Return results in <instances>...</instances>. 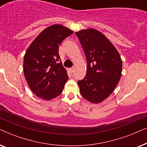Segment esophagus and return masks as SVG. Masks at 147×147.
I'll return each mask as SVG.
<instances>
[{"instance_id": "obj_1", "label": "esophagus", "mask_w": 147, "mask_h": 147, "mask_svg": "<svg viewBox=\"0 0 147 147\" xmlns=\"http://www.w3.org/2000/svg\"><path fill=\"white\" fill-rule=\"evenodd\" d=\"M69 71L71 72V73H73V72L74 71V67H71V68H69Z\"/></svg>"}]
</instances>
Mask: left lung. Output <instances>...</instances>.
<instances>
[{
	"mask_svg": "<svg viewBox=\"0 0 147 147\" xmlns=\"http://www.w3.org/2000/svg\"><path fill=\"white\" fill-rule=\"evenodd\" d=\"M87 59V71L78 84L86 100L100 103L107 98L119 82L122 63L111 42L97 30L76 32Z\"/></svg>",
	"mask_w": 147,
	"mask_h": 147,
	"instance_id": "left-lung-1",
	"label": "left lung"
}]
</instances>
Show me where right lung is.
Returning a JSON list of instances; mask_svg holds the SVG:
<instances>
[{
	"label": "right lung",
	"mask_w": 147,
	"mask_h": 147,
	"mask_svg": "<svg viewBox=\"0 0 147 147\" xmlns=\"http://www.w3.org/2000/svg\"><path fill=\"white\" fill-rule=\"evenodd\" d=\"M74 33L61 25L43 30L26 51L23 70L28 85L34 94L45 100L61 94L68 76L59 55V46Z\"/></svg>",
	"instance_id": "add662e5"
}]
</instances>
